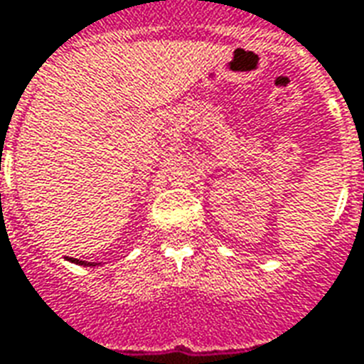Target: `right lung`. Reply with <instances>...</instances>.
<instances>
[{"label": "right lung", "instance_id": "1", "mask_svg": "<svg viewBox=\"0 0 364 364\" xmlns=\"http://www.w3.org/2000/svg\"><path fill=\"white\" fill-rule=\"evenodd\" d=\"M70 262H73V264H79V266H95L92 262H81V259H77V258H70Z\"/></svg>", "mask_w": 364, "mask_h": 364}]
</instances>
